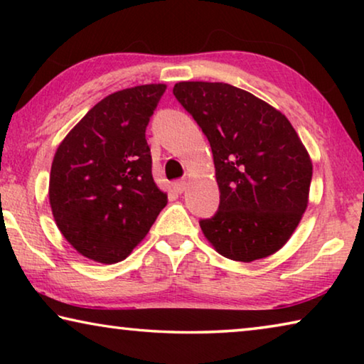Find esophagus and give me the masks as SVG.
<instances>
[{
  "instance_id": "1",
  "label": "esophagus",
  "mask_w": 364,
  "mask_h": 364,
  "mask_svg": "<svg viewBox=\"0 0 364 364\" xmlns=\"http://www.w3.org/2000/svg\"><path fill=\"white\" fill-rule=\"evenodd\" d=\"M186 186H188V183L184 181V180H178V181L173 183V189L176 191V193H180V194L186 191Z\"/></svg>"
}]
</instances>
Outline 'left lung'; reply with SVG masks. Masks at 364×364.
Returning <instances> with one entry per match:
<instances>
[{
    "mask_svg": "<svg viewBox=\"0 0 364 364\" xmlns=\"http://www.w3.org/2000/svg\"><path fill=\"white\" fill-rule=\"evenodd\" d=\"M173 95L213 154L220 207L200 230L220 255L254 262L291 239L308 205L311 159L278 109L228 83L180 82Z\"/></svg>",
    "mask_w": 364,
    "mask_h": 364,
    "instance_id": "left-lung-1",
    "label": "left lung"
}]
</instances>
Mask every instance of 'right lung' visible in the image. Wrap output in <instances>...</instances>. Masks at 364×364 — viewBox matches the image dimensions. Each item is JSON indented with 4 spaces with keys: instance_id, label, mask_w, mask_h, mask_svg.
Listing matches in <instances>:
<instances>
[{
    "instance_id": "right-lung-1",
    "label": "right lung",
    "mask_w": 364,
    "mask_h": 364,
    "mask_svg": "<svg viewBox=\"0 0 364 364\" xmlns=\"http://www.w3.org/2000/svg\"><path fill=\"white\" fill-rule=\"evenodd\" d=\"M167 85H141L104 97L54 154L49 205L73 249L97 263L125 260L143 241L167 194L152 178L146 127Z\"/></svg>"
}]
</instances>
